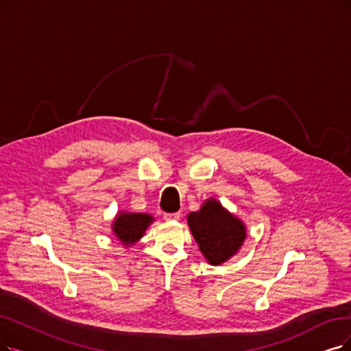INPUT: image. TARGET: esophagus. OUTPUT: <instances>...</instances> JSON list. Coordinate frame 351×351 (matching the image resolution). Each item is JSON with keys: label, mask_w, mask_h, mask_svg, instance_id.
<instances>
[{"label": "esophagus", "mask_w": 351, "mask_h": 351, "mask_svg": "<svg viewBox=\"0 0 351 351\" xmlns=\"http://www.w3.org/2000/svg\"><path fill=\"white\" fill-rule=\"evenodd\" d=\"M180 217H181V215L178 212L177 213H165L164 215V219L167 221H177V220H180Z\"/></svg>", "instance_id": "esophagus-1"}]
</instances>
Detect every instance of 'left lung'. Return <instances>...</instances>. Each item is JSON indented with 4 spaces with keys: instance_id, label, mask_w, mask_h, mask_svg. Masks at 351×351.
<instances>
[{
    "instance_id": "obj_1",
    "label": "left lung",
    "mask_w": 351,
    "mask_h": 351,
    "mask_svg": "<svg viewBox=\"0 0 351 351\" xmlns=\"http://www.w3.org/2000/svg\"><path fill=\"white\" fill-rule=\"evenodd\" d=\"M187 224L202 255L215 266L234 256L246 239L245 223L215 197L207 199L197 212L189 213Z\"/></svg>"
}]
</instances>
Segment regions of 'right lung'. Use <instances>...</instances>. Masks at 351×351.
Returning <instances> with one entry per match:
<instances>
[{
    "mask_svg": "<svg viewBox=\"0 0 351 351\" xmlns=\"http://www.w3.org/2000/svg\"><path fill=\"white\" fill-rule=\"evenodd\" d=\"M156 220L148 213H131L121 210L112 221V234L125 247H131L145 234L149 224Z\"/></svg>",
    "mask_w": 351,
    "mask_h": 351,
    "instance_id": "add662e5",
    "label": "right lung"
}]
</instances>
